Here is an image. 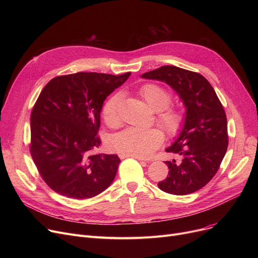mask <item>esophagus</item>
I'll return each instance as SVG.
<instances>
[{"label":"esophagus","mask_w":258,"mask_h":258,"mask_svg":"<svg viewBox=\"0 0 258 258\" xmlns=\"http://www.w3.org/2000/svg\"><path fill=\"white\" fill-rule=\"evenodd\" d=\"M127 157H132V158H135V159L140 160V161H146V162H147V160H146V159H144V158H142V157H137V156H127V155H120V158H121V159H124V158H127Z\"/></svg>","instance_id":"esophagus-1"}]
</instances>
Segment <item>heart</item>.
Masks as SVG:
<instances>
[{"instance_id": "b5f03b06", "label": "heart", "mask_w": 258, "mask_h": 258, "mask_svg": "<svg viewBox=\"0 0 258 258\" xmlns=\"http://www.w3.org/2000/svg\"><path fill=\"white\" fill-rule=\"evenodd\" d=\"M140 96L147 106L154 112H158L157 121L168 134H177L183 125L182 113L174 108H166L171 102V95L168 91L154 84H147L140 88ZM120 94L108 97L102 105V117L108 125L119 124ZM164 140V135L159 128L128 127L122 131L111 140L113 150L121 155L150 157Z\"/></svg>"}]
</instances>
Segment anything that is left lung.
<instances>
[{
  "label": "left lung",
  "mask_w": 258,
  "mask_h": 258,
  "mask_svg": "<svg viewBox=\"0 0 258 258\" xmlns=\"http://www.w3.org/2000/svg\"><path fill=\"white\" fill-rule=\"evenodd\" d=\"M142 78L168 85L182 100L186 111L178 137L166 148L181 161H166L169 171L159 188L184 196L204 187L218 172L228 147L227 118L209 81L199 73L175 66H163L143 73Z\"/></svg>",
  "instance_id": "8db88e82"
}]
</instances>
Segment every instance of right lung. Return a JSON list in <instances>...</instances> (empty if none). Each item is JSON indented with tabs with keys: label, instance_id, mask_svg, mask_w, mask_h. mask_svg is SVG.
I'll return each instance as SVG.
<instances>
[{
	"label": "right lung",
	"instance_id": "add662e5",
	"mask_svg": "<svg viewBox=\"0 0 258 258\" xmlns=\"http://www.w3.org/2000/svg\"><path fill=\"white\" fill-rule=\"evenodd\" d=\"M130 76L78 72L51 79L40 92L30 117V153L52 190L84 200L112 184L120 159L94 154L101 143L96 135L104 100Z\"/></svg>",
	"mask_w": 258,
	"mask_h": 258
}]
</instances>
